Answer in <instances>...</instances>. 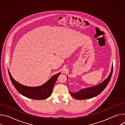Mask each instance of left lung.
<instances>
[{
  "instance_id": "8db88e82",
  "label": "left lung",
  "mask_w": 125,
  "mask_h": 125,
  "mask_svg": "<svg viewBox=\"0 0 125 125\" xmlns=\"http://www.w3.org/2000/svg\"><path fill=\"white\" fill-rule=\"evenodd\" d=\"M113 73V65L110 73L108 77L100 84L91 87L83 88L76 93H71L70 94L74 98L79 100H83L92 98L99 95L108 85L110 82ZM68 78V77H67Z\"/></svg>"
}]
</instances>
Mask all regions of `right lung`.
<instances>
[{
  "instance_id": "1",
  "label": "right lung",
  "mask_w": 125,
  "mask_h": 125,
  "mask_svg": "<svg viewBox=\"0 0 125 125\" xmlns=\"http://www.w3.org/2000/svg\"><path fill=\"white\" fill-rule=\"evenodd\" d=\"M8 73L12 84L18 92L28 98L35 100L45 99L51 95L55 82L61 74L59 73L53 76L41 86L30 87L24 85L16 82L12 77L9 70Z\"/></svg>"
}]
</instances>
